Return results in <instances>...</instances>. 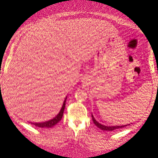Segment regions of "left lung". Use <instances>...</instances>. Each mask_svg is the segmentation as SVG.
<instances>
[{
  "instance_id": "left-lung-1",
  "label": "left lung",
  "mask_w": 158,
  "mask_h": 158,
  "mask_svg": "<svg viewBox=\"0 0 158 158\" xmlns=\"http://www.w3.org/2000/svg\"><path fill=\"white\" fill-rule=\"evenodd\" d=\"M92 119H93V122L94 124L97 126L98 128H100L101 130H103V131H114V130H116V129H119V128H122L123 127H126L127 126H129L130 124L128 125H124V126H105V125H102L101 124V123H99V122H97V120H96L95 118L94 117L93 114H92Z\"/></svg>"
}]
</instances>
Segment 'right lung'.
I'll return each instance as SVG.
<instances>
[{
	"label": "right lung",
	"instance_id": "right-lung-1",
	"mask_svg": "<svg viewBox=\"0 0 158 158\" xmlns=\"http://www.w3.org/2000/svg\"><path fill=\"white\" fill-rule=\"evenodd\" d=\"M66 99H67V97L64 99V102H63L62 107H61L60 111L59 113L54 118H52L50 120L46 121V122H43V123H30L32 124L35 125V126L39 127V128H51V127H53L55 125L57 124L59 121L61 120V118H62L63 116V113H64V110L65 108V102H66Z\"/></svg>",
	"mask_w": 158,
	"mask_h": 158
}]
</instances>
